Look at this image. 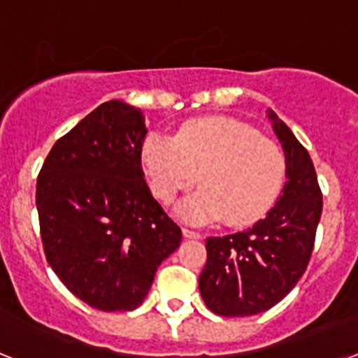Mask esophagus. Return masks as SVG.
<instances>
[{
  "label": "esophagus",
  "mask_w": 358,
  "mask_h": 358,
  "mask_svg": "<svg viewBox=\"0 0 358 358\" xmlns=\"http://www.w3.org/2000/svg\"><path fill=\"white\" fill-rule=\"evenodd\" d=\"M182 236L185 238H201V233L194 229H188V227H182Z\"/></svg>",
  "instance_id": "34e87169"
}]
</instances>
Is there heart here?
<instances>
[{
  "mask_svg": "<svg viewBox=\"0 0 358 358\" xmlns=\"http://www.w3.org/2000/svg\"><path fill=\"white\" fill-rule=\"evenodd\" d=\"M148 182L157 199L170 204L199 185L202 189L177 208L189 224L242 227L260 220L285 179L280 147L252 127L231 118H202L188 123L176 140L150 136L141 152Z\"/></svg>",
  "mask_w": 358,
  "mask_h": 358,
  "instance_id": "b5f03b06",
  "label": "heart"
}]
</instances>
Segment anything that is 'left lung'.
I'll return each instance as SVG.
<instances>
[{
    "label": "left lung",
    "mask_w": 358,
    "mask_h": 358,
    "mask_svg": "<svg viewBox=\"0 0 358 358\" xmlns=\"http://www.w3.org/2000/svg\"><path fill=\"white\" fill-rule=\"evenodd\" d=\"M267 118L285 154L280 199L249 229L206 240L199 290L208 308L224 317L256 315L278 305L306 271L321 220L322 195L310 154L273 109Z\"/></svg>",
    "instance_id": "8db88e82"
}]
</instances>
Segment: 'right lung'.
Wrapping results in <instances>:
<instances>
[{
  "instance_id": "add662e5",
  "label": "right lung",
  "mask_w": 358,
  "mask_h": 358,
  "mask_svg": "<svg viewBox=\"0 0 358 358\" xmlns=\"http://www.w3.org/2000/svg\"><path fill=\"white\" fill-rule=\"evenodd\" d=\"M141 109L109 100L57 141L37 177L46 260L71 294L103 312L143 303L181 229L141 169Z\"/></svg>"
}]
</instances>
